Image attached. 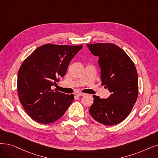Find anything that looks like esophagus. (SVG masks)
<instances>
[{
    "label": "esophagus",
    "mask_w": 158,
    "mask_h": 158,
    "mask_svg": "<svg viewBox=\"0 0 158 158\" xmlns=\"http://www.w3.org/2000/svg\"><path fill=\"white\" fill-rule=\"evenodd\" d=\"M85 95V94H84V93H77V94H76V95H77V96H79V97H80V96H83V95Z\"/></svg>",
    "instance_id": "obj_1"
}]
</instances>
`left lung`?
Returning <instances> with one entry per match:
<instances>
[{
	"mask_svg": "<svg viewBox=\"0 0 158 158\" xmlns=\"http://www.w3.org/2000/svg\"><path fill=\"white\" fill-rule=\"evenodd\" d=\"M95 56H98L101 85L111 95L107 99L93 95L94 103L89 112L105 125H117L127 118L138 96V79L135 66L121 48L112 43L88 44Z\"/></svg>",
	"mask_w": 158,
	"mask_h": 158,
	"instance_id": "left-lung-1",
	"label": "left lung"
}]
</instances>
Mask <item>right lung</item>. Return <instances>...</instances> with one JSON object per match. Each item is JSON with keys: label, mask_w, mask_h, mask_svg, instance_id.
Listing matches in <instances>:
<instances>
[{"label": "right lung", "mask_w": 158, "mask_h": 158, "mask_svg": "<svg viewBox=\"0 0 158 158\" xmlns=\"http://www.w3.org/2000/svg\"><path fill=\"white\" fill-rule=\"evenodd\" d=\"M82 48L46 44L24 60L18 72L17 91L20 103L31 119L48 124L67 110L73 95L52 90V86L65 75L71 60Z\"/></svg>", "instance_id": "right-lung-1"}]
</instances>
